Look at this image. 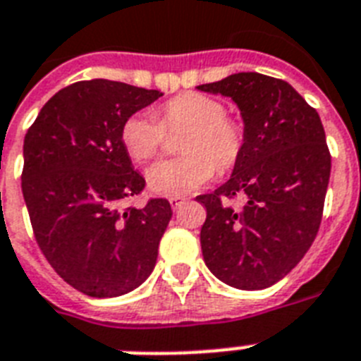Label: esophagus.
<instances>
[{
  "label": "esophagus",
  "mask_w": 361,
  "mask_h": 361,
  "mask_svg": "<svg viewBox=\"0 0 361 361\" xmlns=\"http://www.w3.org/2000/svg\"><path fill=\"white\" fill-rule=\"evenodd\" d=\"M183 204H185V198H181V196H172V198H171V206H172V209H174V211L180 209Z\"/></svg>",
  "instance_id": "34e87169"
}]
</instances>
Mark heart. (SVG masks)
I'll use <instances>...</instances> for the list:
<instances>
[{
    "mask_svg": "<svg viewBox=\"0 0 361 361\" xmlns=\"http://www.w3.org/2000/svg\"><path fill=\"white\" fill-rule=\"evenodd\" d=\"M185 128L178 142L183 155L155 163L146 172L148 189L157 196L189 195L219 171H230L245 148V131L237 120L226 116L216 98L200 92H183L157 109V120L137 113L122 126V145L133 161L145 163L159 150L163 130Z\"/></svg>",
    "mask_w": 361,
    "mask_h": 361,
    "instance_id": "1",
    "label": "heart"
}]
</instances>
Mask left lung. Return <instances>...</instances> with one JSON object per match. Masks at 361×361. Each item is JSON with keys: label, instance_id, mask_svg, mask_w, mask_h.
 <instances>
[{"label": "left lung", "instance_id": "1", "mask_svg": "<svg viewBox=\"0 0 361 361\" xmlns=\"http://www.w3.org/2000/svg\"><path fill=\"white\" fill-rule=\"evenodd\" d=\"M230 98L245 148L230 180L196 200L207 216L200 245L221 282L257 291L280 282L317 235L330 181V152L317 111L283 79L239 72L196 87ZM243 194L241 212L221 202Z\"/></svg>", "mask_w": 361, "mask_h": 361}]
</instances>
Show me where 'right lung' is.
<instances>
[{"mask_svg": "<svg viewBox=\"0 0 361 361\" xmlns=\"http://www.w3.org/2000/svg\"><path fill=\"white\" fill-rule=\"evenodd\" d=\"M163 96L109 79L64 87L23 139L22 192L42 254L64 282L96 298L146 282L172 216L155 198L122 209L145 189L122 145V126Z\"/></svg>", "mask_w": 361, "mask_h": 361, "instance_id": "add662e5", "label": "right lung"}]
</instances>
